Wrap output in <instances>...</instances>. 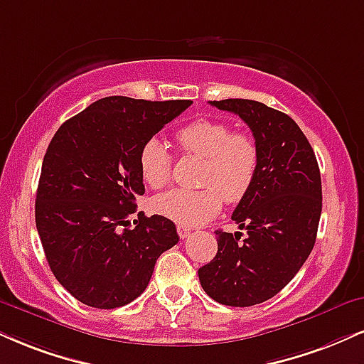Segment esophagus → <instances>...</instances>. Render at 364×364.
<instances>
[{"instance_id": "esophagus-1", "label": "esophagus", "mask_w": 364, "mask_h": 364, "mask_svg": "<svg viewBox=\"0 0 364 364\" xmlns=\"http://www.w3.org/2000/svg\"><path fill=\"white\" fill-rule=\"evenodd\" d=\"M176 229H178V235L181 239H186L188 235L191 234V229H190V227H186V225H178Z\"/></svg>"}]
</instances>
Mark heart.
<instances>
[{"label":"heart","mask_w":364,"mask_h":364,"mask_svg":"<svg viewBox=\"0 0 364 364\" xmlns=\"http://www.w3.org/2000/svg\"><path fill=\"white\" fill-rule=\"evenodd\" d=\"M183 154L203 159L201 190H171L156 196L152 208L179 225L195 227L220 212L222 203H237L251 190L259 166V149L246 132H232L222 120L198 118L178 129ZM173 156L163 140L147 139L139 151V171L147 186L159 190L171 179Z\"/></svg>","instance_id":"b5f03b06"}]
</instances>
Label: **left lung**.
<instances>
[{
    "mask_svg": "<svg viewBox=\"0 0 364 364\" xmlns=\"http://www.w3.org/2000/svg\"><path fill=\"white\" fill-rule=\"evenodd\" d=\"M235 113L259 149L257 174L232 220L215 230L218 251L198 269L205 293L222 305L251 307L282 291L312 252L322 212L321 171L307 137L287 113L254 100L210 102Z\"/></svg>",
    "mask_w": 364,
    "mask_h": 364,
    "instance_id": "8db88e82",
    "label": "left lung"
}]
</instances>
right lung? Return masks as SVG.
Segmentation results:
<instances>
[{
  "label": "right lung",
  "instance_id": "1",
  "mask_svg": "<svg viewBox=\"0 0 364 364\" xmlns=\"http://www.w3.org/2000/svg\"><path fill=\"white\" fill-rule=\"evenodd\" d=\"M191 100L108 96L65 120L52 137L38 179L35 224L52 273L76 300L124 307L147 288L157 257L178 244L163 215H129L144 195L139 151Z\"/></svg>",
  "mask_w": 364,
  "mask_h": 364
}]
</instances>
